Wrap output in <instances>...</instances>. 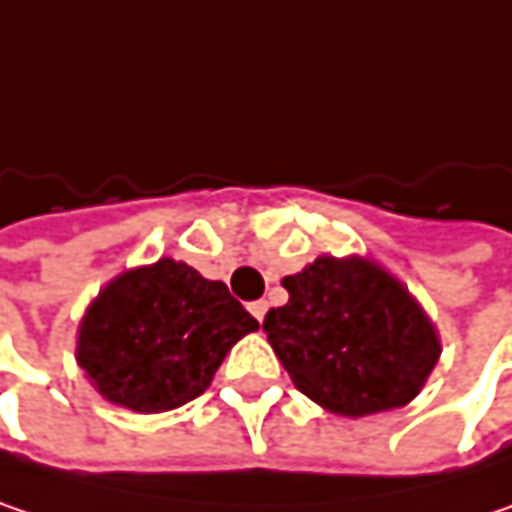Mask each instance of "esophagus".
Instances as JSON below:
<instances>
[{
  "instance_id": "34e87169",
  "label": "esophagus",
  "mask_w": 512,
  "mask_h": 512,
  "mask_svg": "<svg viewBox=\"0 0 512 512\" xmlns=\"http://www.w3.org/2000/svg\"><path fill=\"white\" fill-rule=\"evenodd\" d=\"M247 309H250V314L262 323V320H265V314H268V303H265V300H256V303H250Z\"/></svg>"
}]
</instances>
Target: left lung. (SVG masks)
<instances>
[{
    "label": "left lung",
    "mask_w": 512,
    "mask_h": 512,
    "mask_svg": "<svg viewBox=\"0 0 512 512\" xmlns=\"http://www.w3.org/2000/svg\"><path fill=\"white\" fill-rule=\"evenodd\" d=\"M282 288L288 303L262 329L300 393L341 417L402 408L420 393L440 338L396 276L361 256H320Z\"/></svg>",
    "instance_id": "left-lung-1"
}]
</instances>
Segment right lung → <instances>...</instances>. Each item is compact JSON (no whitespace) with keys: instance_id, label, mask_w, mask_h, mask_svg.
<instances>
[{"instance_id":"add662e5","label":"right lung","mask_w":512,"mask_h":512,"mask_svg":"<svg viewBox=\"0 0 512 512\" xmlns=\"http://www.w3.org/2000/svg\"><path fill=\"white\" fill-rule=\"evenodd\" d=\"M259 323L186 262L160 259L107 282L78 329V364L113 405L160 414L198 399Z\"/></svg>"}]
</instances>
